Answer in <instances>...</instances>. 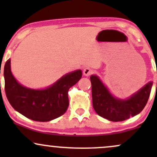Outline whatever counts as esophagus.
<instances>
[{
    "label": "esophagus",
    "mask_w": 157,
    "mask_h": 157,
    "mask_svg": "<svg viewBox=\"0 0 157 157\" xmlns=\"http://www.w3.org/2000/svg\"><path fill=\"white\" fill-rule=\"evenodd\" d=\"M93 73V70L90 68H85L83 69V75L85 76H89Z\"/></svg>",
    "instance_id": "esophagus-1"
}]
</instances>
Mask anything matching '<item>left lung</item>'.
<instances>
[{"label": "left lung", "instance_id": "1", "mask_svg": "<svg viewBox=\"0 0 157 157\" xmlns=\"http://www.w3.org/2000/svg\"><path fill=\"white\" fill-rule=\"evenodd\" d=\"M90 80L94 109L100 117L113 122L123 121L141 112L153 86V82H148L130 97L122 100L113 96L97 75H91Z\"/></svg>", "mask_w": 157, "mask_h": 157}]
</instances>
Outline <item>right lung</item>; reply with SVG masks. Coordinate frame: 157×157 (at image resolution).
I'll list each match as a JSON object with an SVG mask.
<instances>
[{"label":"right lung","mask_w":157,"mask_h":157,"mask_svg":"<svg viewBox=\"0 0 157 157\" xmlns=\"http://www.w3.org/2000/svg\"><path fill=\"white\" fill-rule=\"evenodd\" d=\"M5 92L14 109L26 117L38 122H48L64 114L68 107V91L82 77V71L66 74L44 89L27 88L17 82L11 71V60L3 70Z\"/></svg>","instance_id":"obj_1"}]
</instances>
